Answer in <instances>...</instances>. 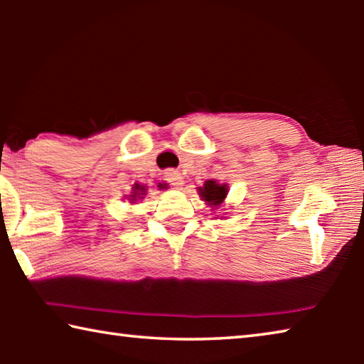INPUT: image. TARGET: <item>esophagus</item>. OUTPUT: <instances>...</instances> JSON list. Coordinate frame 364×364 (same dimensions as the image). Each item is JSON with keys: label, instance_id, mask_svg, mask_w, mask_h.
<instances>
[{"label": "esophagus", "instance_id": "1", "mask_svg": "<svg viewBox=\"0 0 364 364\" xmlns=\"http://www.w3.org/2000/svg\"><path fill=\"white\" fill-rule=\"evenodd\" d=\"M165 180H167L171 186L181 188L183 186V176L178 173L176 170H167L165 171Z\"/></svg>", "mask_w": 364, "mask_h": 364}]
</instances>
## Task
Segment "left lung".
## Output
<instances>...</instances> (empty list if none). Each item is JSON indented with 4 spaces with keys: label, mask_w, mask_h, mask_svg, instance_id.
I'll return each instance as SVG.
<instances>
[{
    "label": "left lung",
    "mask_w": 364,
    "mask_h": 364,
    "mask_svg": "<svg viewBox=\"0 0 364 364\" xmlns=\"http://www.w3.org/2000/svg\"><path fill=\"white\" fill-rule=\"evenodd\" d=\"M199 194L202 200H205V204L212 207H218L223 204L225 197L228 194L226 184H220L213 180H208L204 183V186L199 188Z\"/></svg>",
    "instance_id": "8db88e82"
}]
</instances>
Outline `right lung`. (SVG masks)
<instances>
[{
	"mask_svg": "<svg viewBox=\"0 0 364 364\" xmlns=\"http://www.w3.org/2000/svg\"><path fill=\"white\" fill-rule=\"evenodd\" d=\"M159 186L162 188V184H159ZM144 194H146V186H141V184H134L133 193L130 196V200L132 202H136L138 199H143V197H141V196H144Z\"/></svg>",
	"mask_w": 364,
	"mask_h": 364,
	"instance_id": "right-lung-1",
	"label": "right lung"
}]
</instances>
